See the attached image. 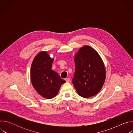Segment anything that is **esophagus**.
Listing matches in <instances>:
<instances>
[{
    "mask_svg": "<svg viewBox=\"0 0 133 133\" xmlns=\"http://www.w3.org/2000/svg\"><path fill=\"white\" fill-rule=\"evenodd\" d=\"M65 81L66 82L69 83L70 81V79L69 78H65Z\"/></svg>",
    "mask_w": 133,
    "mask_h": 133,
    "instance_id": "esophagus-1",
    "label": "esophagus"
}]
</instances>
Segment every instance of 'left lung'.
<instances>
[{
  "instance_id": "left-lung-1",
  "label": "left lung",
  "mask_w": 133,
  "mask_h": 133,
  "mask_svg": "<svg viewBox=\"0 0 133 133\" xmlns=\"http://www.w3.org/2000/svg\"><path fill=\"white\" fill-rule=\"evenodd\" d=\"M75 71L72 84L79 96L89 98L102 89L106 78L103 62L98 52L92 47L84 46L76 54Z\"/></svg>"
}]
</instances>
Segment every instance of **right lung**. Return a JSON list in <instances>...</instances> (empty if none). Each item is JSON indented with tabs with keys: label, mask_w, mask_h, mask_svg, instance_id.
Instances as JSON below:
<instances>
[{
	"label": "right lung",
	"mask_w": 133,
	"mask_h": 133,
	"mask_svg": "<svg viewBox=\"0 0 133 133\" xmlns=\"http://www.w3.org/2000/svg\"><path fill=\"white\" fill-rule=\"evenodd\" d=\"M53 61L46 51H41L35 56L31 66L32 85L40 95L47 99L55 97L61 85L66 82L51 70Z\"/></svg>",
	"instance_id": "add662e5"
}]
</instances>
